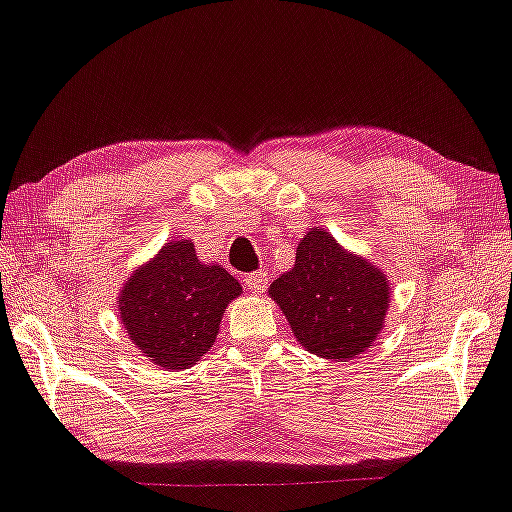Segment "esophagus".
Listing matches in <instances>:
<instances>
[{
    "label": "esophagus",
    "mask_w": 512,
    "mask_h": 512,
    "mask_svg": "<svg viewBox=\"0 0 512 512\" xmlns=\"http://www.w3.org/2000/svg\"><path fill=\"white\" fill-rule=\"evenodd\" d=\"M243 283H245V287H247L252 294H260V292H263V289L267 287L269 278H267L265 272H254V274H247V276L243 278Z\"/></svg>",
    "instance_id": "obj_1"
}]
</instances>
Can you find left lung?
<instances>
[{"label":"left lung","mask_w":512,"mask_h":512,"mask_svg":"<svg viewBox=\"0 0 512 512\" xmlns=\"http://www.w3.org/2000/svg\"><path fill=\"white\" fill-rule=\"evenodd\" d=\"M294 336L321 359H354L381 332L388 310V278L347 254L321 229L307 231L294 269L269 287Z\"/></svg>","instance_id":"1"}]
</instances>
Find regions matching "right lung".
Returning a JSON list of instances; mask_svg holds the SVG:
<instances>
[{
    "label": "right lung",
    "mask_w": 512,
    "mask_h": 512,
    "mask_svg": "<svg viewBox=\"0 0 512 512\" xmlns=\"http://www.w3.org/2000/svg\"><path fill=\"white\" fill-rule=\"evenodd\" d=\"M240 283L220 265H202L189 240H173L136 269L120 294V318L144 356L167 370L191 368L216 341Z\"/></svg>",
    "instance_id": "add662e5"
}]
</instances>
